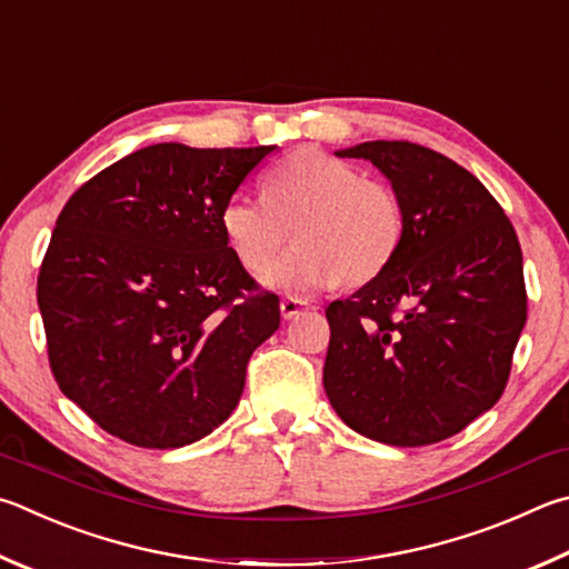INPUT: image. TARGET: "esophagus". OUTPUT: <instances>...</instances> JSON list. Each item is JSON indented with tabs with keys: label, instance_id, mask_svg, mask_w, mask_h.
<instances>
[{
	"label": "esophagus",
	"instance_id": "34e87169",
	"mask_svg": "<svg viewBox=\"0 0 569 569\" xmlns=\"http://www.w3.org/2000/svg\"><path fill=\"white\" fill-rule=\"evenodd\" d=\"M306 308H308V301H301V298H291V296H288V298H283V301H281V316H283L286 320H291V318H296L301 311H306Z\"/></svg>",
	"mask_w": 569,
	"mask_h": 569
}]
</instances>
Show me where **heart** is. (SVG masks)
Masks as SVG:
<instances>
[{
  "instance_id": "obj_1",
  "label": "heart",
  "mask_w": 569,
  "mask_h": 569,
  "mask_svg": "<svg viewBox=\"0 0 569 569\" xmlns=\"http://www.w3.org/2000/svg\"><path fill=\"white\" fill-rule=\"evenodd\" d=\"M221 229L239 261L261 271L288 239H296L261 273V283L288 296H311L343 278L363 283L383 273L406 236V209L388 183L328 151L296 149L266 177V196L233 193Z\"/></svg>"
}]
</instances>
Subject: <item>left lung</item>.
<instances>
[{"instance_id":"obj_1","label":"left lung","mask_w":569,"mask_h":569,"mask_svg":"<svg viewBox=\"0 0 569 569\" xmlns=\"http://www.w3.org/2000/svg\"><path fill=\"white\" fill-rule=\"evenodd\" d=\"M366 159L406 209L383 273L326 308L323 388L360 436L418 448L456 436L508 383L528 320L518 233L492 193L442 153L410 141L336 151Z\"/></svg>"}]
</instances>
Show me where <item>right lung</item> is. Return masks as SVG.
<instances>
[{"label":"right lung","instance_id":"right-lung-1","mask_svg":"<svg viewBox=\"0 0 569 569\" xmlns=\"http://www.w3.org/2000/svg\"><path fill=\"white\" fill-rule=\"evenodd\" d=\"M273 149L151 143L61 209L37 281L51 373L123 442L209 436L278 330V296L256 291L221 229L223 203Z\"/></svg>","mask_w":569,"mask_h":569}]
</instances>
